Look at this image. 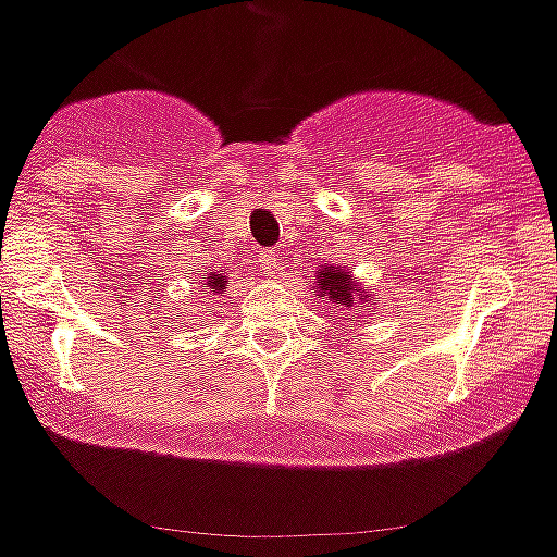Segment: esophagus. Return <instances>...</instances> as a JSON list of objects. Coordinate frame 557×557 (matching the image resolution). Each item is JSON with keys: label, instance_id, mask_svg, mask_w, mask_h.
Masks as SVG:
<instances>
[{"label": "esophagus", "instance_id": "esophagus-1", "mask_svg": "<svg viewBox=\"0 0 557 557\" xmlns=\"http://www.w3.org/2000/svg\"><path fill=\"white\" fill-rule=\"evenodd\" d=\"M260 271H263L265 277H277L280 271H283V255L274 251V248H271V251H263V255H260Z\"/></svg>", "mask_w": 557, "mask_h": 557}]
</instances>
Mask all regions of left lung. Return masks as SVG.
<instances>
[{
  "instance_id": "left-lung-1",
  "label": "left lung",
  "mask_w": 557,
  "mask_h": 557,
  "mask_svg": "<svg viewBox=\"0 0 557 557\" xmlns=\"http://www.w3.org/2000/svg\"><path fill=\"white\" fill-rule=\"evenodd\" d=\"M311 288H318V294L323 297V300L341 302V306H346V309H351V306H357V302H363L366 297H369V294H363V288H357L355 277L346 271V265H334V263L318 269V277H314V286ZM351 318H355V314H349V320Z\"/></svg>"
}]
</instances>
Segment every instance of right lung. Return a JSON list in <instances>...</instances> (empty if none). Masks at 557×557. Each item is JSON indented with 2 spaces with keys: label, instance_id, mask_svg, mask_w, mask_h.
I'll list each match as a JSON object with an SVG mask.
<instances>
[{
  "label": "right lung",
  "instance_id": "add662e5",
  "mask_svg": "<svg viewBox=\"0 0 557 557\" xmlns=\"http://www.w3.org/2000/svg\"><path fill=\"white\" fill-rule=\"evenodd\" d=\"M225 283H228V280H225L223 274H216V271H211V274H208L206 283H202V286H206L208 292H216V294H220V292H223V288H225Z\"/></svg>",
  "mask_w": 557,
  "mask_h": 557
}]
</instances>
